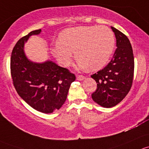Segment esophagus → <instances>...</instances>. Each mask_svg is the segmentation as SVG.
<instances>
[{"instance_id": "1", "label": "esophagus", "mask_w": 149, "mask_h": 149, "mask_svg": "<svg viewBox=\"0 0 149 149\" xmlns=\"http://www.w3.org/2000/svg\"><path fill=\"white\" fill-rule=\"evenodd\" d=\"M85 79V77L83 76V75H77V79L79 81H82Z\"/></svg>"}]
</instances>
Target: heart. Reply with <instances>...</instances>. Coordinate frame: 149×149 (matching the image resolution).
Here are the masks:
<instances>
[{"label": "heart", "instance_id": "obj_1", "mask_svg": "<svg viewBox=\"0 0 149 149\" xmlns=\"http://www.w3.org/2000/svg\"><path fill=\"white\" fill-rule=\"evenodd\" d=\"M115 36L105 26H78L60 33L51 53L62 66L70 64L74 52L77 62L86 70L95 71L108 62L115 47Z\"/></svg>", "mask_w": 149, "mask_h": 149}]
</instances>
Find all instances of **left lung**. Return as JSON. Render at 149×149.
Segmentation results:
<instances>
[{
  "label": "left lung",
  "instance_id": "obj_1",
  "mask_svg": "<svg viewBox=\"0 0 149 149\" xmlns=\"http://www.w3.org/2000/svg\"><path fill=\"white\" fill-rule=\"evenodd\" d=\"M116 39L113 59L102 70L91 77L97 82V90L92 94L93 100L103 108H112L121 102L131 90L134 72V57L129 39L111 27Z\"/></svg>",
  "mask_w": 149,
  "mask_h": 149
}]
</instances>
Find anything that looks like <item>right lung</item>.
I'll return each instance as SVG.
<instances>
[{
    "label": "right lung",
    "instance_id": "1",
    "mask_svg": "<svg viewBox=\"0 0 149 149\" xmlns=\"http://www.w3.org/2000/svg\"><path fill=\"white\" fill-rule=\"evenodd\" d=\"M41 31V29L33 31L17 41L10 57V73L20 97L35 110L52 113L63 105L76 77L51 60L37 63L27 58L24 44L31 36Z\"/></svg>",
    "mask_w": 149,
    "mask_h": 149
}]
</instances>
